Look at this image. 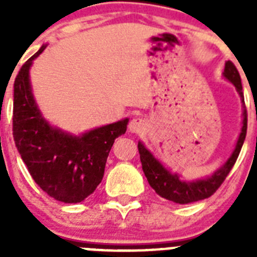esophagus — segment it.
<instances>
[{
	"label": "esophagus",
	"instance_id": "34e87169",
	"mask_svg": "<svg viewBox=\"0 0 257 257\" xmlns=\"http://www.w3.org/2000/svg\"><path fill=\"white\" fill-rule=\"evenodd\" d=\"M145 121L142 118H133L128 123V131L131 134H139L143 130H145Z\"/></svg>",
	"mask_w": 257,
	"mask_h": 257
}]
</instances>
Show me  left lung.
Here are the masks:
<instances>
[{"label":"left lung","mask_w":257,"mask_h":257,"mask_svg":"<svg viewBox=\"0 0 257 257\" xmlns=\"http://www.w3.org/2000/svg\"><path fill=\"white\" fill-rule=\"evenodd\" d=\"M222 76L225 79H228L229 82L234 85L235 90L239 94L240 101H242V105H243V112H242L243 119H242V128H240L239 136H238L237 143H235V147L231 152L230 157L212 175L206 176V178L197 179V180H183L180 178V175L174 174L169 169H166L165 166L152 154V152L145 148V145L142 142L138 143V149H139L140 161H142L145 178L148 180L149 185L162 198L169 199V201L179 203V205H187V203H193V202H198L201 199L208 198L216 192V189L221 185L222 181L225 180L231 167L234 166L238 156H239V152L242 149L244 139H246L247 133V110L246 106H244L240 76L235 65L231 61H226L225 63Z\"/></svg>","instance_id":"obj_1"}]
</instances>
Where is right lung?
Wrapping results in <instances>:
<instances>
[{
  "mask_svg": "<svg viewBox=\"0 0 257 257\" xmlns=\"http://www.w3.org/2000/svg\"><path fill=\"white\" fill-rule=\"evenodd\" d=\"M42 45L26 61L14 83L13 131L22 160L38 187L56 201L78 203L101 183L115 138L126 133L128 118L81 135L54 127L44 118L32 92L29 69Z\"/></svg>",
  "mask_w": 257,
  "mask_h": 257,
  "instance_id": "right-lung-1",
  "label": "right lung"
}]
</instances>
